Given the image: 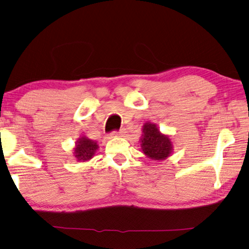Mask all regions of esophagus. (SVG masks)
<instances>
[{
  "label": "esophagus",
  "mask_w": 249,
  "mask_h": 249,
  "mask_svg": "<svg viewBox=\"0 0 249 249\" xmlns=\"http://www.w3.org/2000/svg\"><path fill=\"white\" fill-rule=\"evenodd\" d=\"M124 134H125V130H119V131L111 132L112 137H123Z\"/></svg>",
  "instance_id": "34e87169"
}]
</instances>
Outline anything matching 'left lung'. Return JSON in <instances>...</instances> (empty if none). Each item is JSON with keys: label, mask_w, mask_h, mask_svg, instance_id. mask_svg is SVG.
Masks as SVG:
<instances>
[{"label": "left lung", "mask_w": 249, "mask_h": 249, "mask_svg": "<svg viewBox=\"0 0 249 249\" xmlns=\"http://www.w3.org/2000/svg\"><path fill=\"white\" fill-rule=\"evenodd\" d=\"M142 151L154 160L166 159L172 152V142L167 135L161 134L158 127L151 123H145L142 128Z\"/></svg>", "instance_id": "obj_1"}]
</instances>
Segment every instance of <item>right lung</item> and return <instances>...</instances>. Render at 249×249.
I'll return each mask as SVG.
<instances>
[{
  "mask_svg": "<svg viewBox=\"0 0 249 249\" xmlns=\"http://www.w3.org/2000/svg\"><path fill=\"white\" fill-rule=\"evenodd\" d=\"M98 148V143L95 141L90 140L86 137L79 138L76 141V148L74 152L75 157L78 161L89 160V159L93 157Z\"/></svg>",
  "mask_w": 249,
  "mask_h": 249,
  "instance_id": "1",
  "label": "right lung"
}]
</instances>
